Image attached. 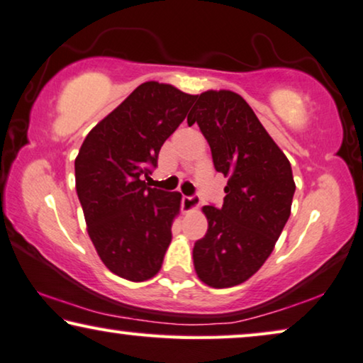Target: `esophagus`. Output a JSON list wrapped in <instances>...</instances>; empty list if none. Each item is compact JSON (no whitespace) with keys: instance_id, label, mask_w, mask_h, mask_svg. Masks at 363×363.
Wrapping results in <instances>:
<instances>
[{"instance_id":"34e87169","label":"esophagus","mask_w":363,"mask_h":363,"mask_svg":"<svg viewBox=\"0 0 363 363\" xmlns=\"http://www.w3.org/2000/svg\"><path fill=\"white\" fill-rule=\"evenodd\" d=\"M199 206H201V201H199L197 196H192V197L184 196L182 197V211L184 212L196 211V208H199Z\"/></svg>"}]
</instances>
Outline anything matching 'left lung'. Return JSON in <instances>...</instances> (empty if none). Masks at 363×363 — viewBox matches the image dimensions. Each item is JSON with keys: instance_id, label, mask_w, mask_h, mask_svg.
<instances>
[{"instance_id": "1", "label": "left lung", "mask_w": 363, "mask_h": 363, "mask_svg": "<svg viewBox=\"0 0 363 363\" xmlns=\"http://www.w3.org/2000/svg\"><path fill=\"white\" fill-rule=\"evenodd\" d=\"M196 99L187 123L199 125L213 166L228 181L223 206L202 207L208 228L194 245V268L211 288H232L272 255L291 216L296 184L288 157L242 96L207 90Z\"/></svg>"}]
</instances>
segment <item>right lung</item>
I'll list each match as a JSON object with an SVG mask.
<instances>
[{
	"instance_id": "right-lung-1",
	"label": "right lung",
	"mask_w": 363,
	"mask_h": 363,
	"mask_svg": "<svg viewBox=\"0 0 363 363\" xmlns=\"http://www.w3.org/2000/svg\"><path fill=\"white\" fill-rule=\"evenodd\" d=\"M194 100L174 85L145 82L90 130L75 157L86 232L105 267L128 281L155 277L171 243L182 196L143 179Z\"/></svg>"
}]
</instances>
